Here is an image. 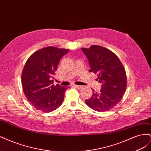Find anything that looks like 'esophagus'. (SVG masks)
<instances>
[{
    "label": "esophagus",
    "instance_id": "esophagus-1",
    "mask_svg": "<svg viewBox=\"0 0 151 151\" xmlns=\"http://www.w3.org/2000/svg\"><path fill=\"white\" fill-rule=\"evenodd\" d=\"M74 86L76 87V88L77 89H81L82 88H83V86H79V85H76V84H74Z\"/></svg>",
    "mask_w": 151,
    "mask_h": 151
}]
</instances>
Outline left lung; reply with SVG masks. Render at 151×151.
Listing matches in <instances>:
<instances>
[{"instance_id":"obj_1","label":"left lung","mask_w":151,"mask_h":151,"mask_svg":"<svg viewBox=\"0 0 151 151\" xmlns=\"http://www.w3.org/2000/svg\"><path fill=\"white\" fill-rule=\"evenodd\" d=\"M81 49L88 57L90 72L97 74V80L102 84L100 92L93 90L92 96L86 100V104L95 111H108L121 101L126 91L125 68L115 53L103 47L92 45Z\"/></svg>"}]
</instances>
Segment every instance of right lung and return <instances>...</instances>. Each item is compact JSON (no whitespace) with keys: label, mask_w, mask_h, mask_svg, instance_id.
Listing matches in <instances>:
<instances>
[{"label":"right lung","mask_w":151,"mask_h":151,"mask_svg":"<svg viewBox=\"0 0 151 151\" xmlns=\"http://www.w3.org/2000/svg\"><path fill=\"white\" fill-rule=\"evenodd\" d=\"M68 49L47 47L34 52L27 60L21 74L26 98L36 109L52 112L62 104L66 87L53 84V75Z\"/></svg>","instance_id":"1"}]
</instances>
